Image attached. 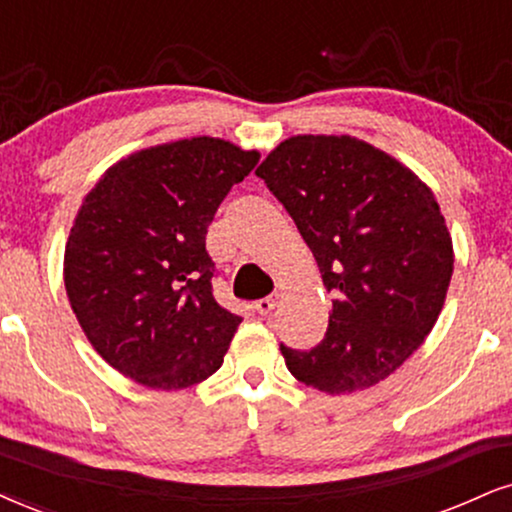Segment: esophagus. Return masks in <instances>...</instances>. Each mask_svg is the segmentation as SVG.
<instances>
[{"instance_id":"obj_1","label":"esophagus","mask_w":512,"mask_h":512,"mask_svg":"<svg viewBox=\"0 0 512 512\" xmlns=\"http://www.w3.org/2000/svg\"><path fill=\"white\" fill-rule=\"evenodd\" d=\"M275 304H277V301L273 299V296H266V299H258V301H256L254 311L261 313V315H268V313L275 308Z\"/></svg>"}]
</instances>
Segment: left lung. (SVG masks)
<instances>
[{
    "instance_id": "1",
    "label": "left lung",
    "mask_w": 512,
    "mask_h": 512,
    "mask_svg": "<svg viewBox=\"0 0 512 512\" xmlns=\"http://www.w3.org/2000/svg\"><path fill=\"white\" fill-rule=\"evenodd\" d=\"M313 251L332 313L311 351L280 346L292 375L325 394L387 380L444 308L453 242L434 192L351 135H296L256 168Z\"/></svg>"
}]
</instances>
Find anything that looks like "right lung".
Here are the masks:
<instances>
[{
    "instance_id": "obj_1",
    "label": "right lung",
    "mask_w": 512,
    "mask_h": 512,
    "mask_svg": "<svg viewBox=\"0 0 512 512\" xmlns=\"http://www.w3.org/2000/svg\"><path fill=\"white\" fill-rule=\"evenodd\" d=\"M261 154L187 137L123 156L82 199L63 285L94 351L151 389L199 384L223 365L242 318L218 306L206 232Z\"/></svg>"
}]
</instances>
